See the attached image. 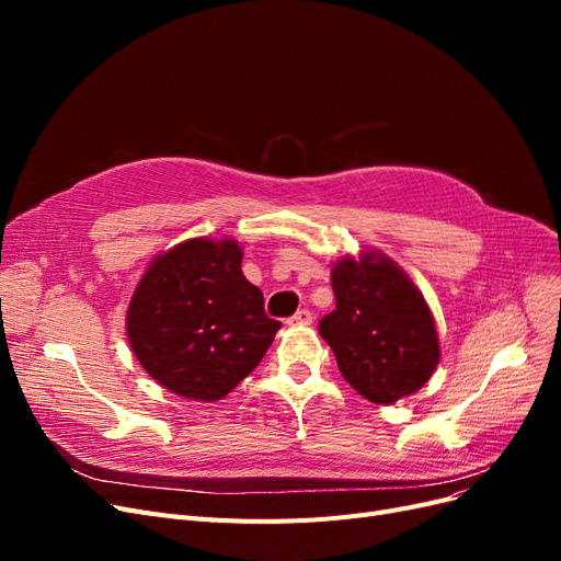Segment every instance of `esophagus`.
<instances>
[{"instance_id":"1","label":"esophagus","mask_w":561,"mask_h":561,"mask_svg":"<svg viewBox=\"0 0 561 561\" xmlns=\"http://www.w3.org/2000/svg\"><path fill=\"white\" fill-rule=\"evenodd\" d=\"M311 320H313V316H311V311H307V309H299L293 318H287V325H311Z\"/></svg>"}]
</instances>
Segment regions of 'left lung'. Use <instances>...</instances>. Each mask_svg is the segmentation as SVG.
<instances>
[{"instance_id": "8db88e82", "label": "left lung", "mask_w": 561, "mask_h": 561, "mask_svg": "<svg viewBox=\"0 0 561 561\" xmlns=\"http://www.w3.org/2000/svg\"><path fill=\"white\" fill-rule=\"evenodd\" d=\"M336 309L318 332L342 377L363 398L393 404L416 393L439 363L435 320L410 276L386 254L367 250L332 268Z\"/></svg>"}]
</instances>
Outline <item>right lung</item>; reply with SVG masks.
I'll use <instances>...</instances> for the list:
<instances>
[{
	"mask_svg": "<svg viewBox=\"0 0 561 561\" xmlns=\"http://www.w3.org/2000/svg\"><path fill=\"white\" fill-rule=\"evenodd\" d=\"M241 260L231 239H190L154 257L135 287L126 313L130 348L171 393L222 400L260 365L280 330Z\"/></svg>",
	"mask_w": 561,
	"mask_h": 561,
	"instance_id": "1",
	"label": "right lung"
}]
</instances>
